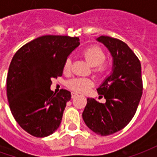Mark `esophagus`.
<instances>
[{
    "label": "esophagus",
    "instance_id": "34e87169",
    "mask_svg": "<svg viewBox=\"0 0 157 157\" xmlns=\"http://www.w3.org/2000/svg\"><path fill=\"white\" fill-rule=\"evenodd\" d=\"M78 94L76 93V92H71V98H75V97H77Z\"/></svg>",
    "mask_w": 157,
    "mask_h": 157
}]
</instances>
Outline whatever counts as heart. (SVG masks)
Instances as JSON below:
<instances>
[{
    "instance_id": "obj_1",
    "label": "heart",
    "mask_w": 157,
    "mask_h": 157,
    "mask_svg": "<svg viewBox=\"0 0 157 157\" xmlns=\"http://www.w3.org/2000/svg\"><path fill=\"white\" fill-rule=\"evenodd\" d=\"M82 55L85 57L86 60L88 62L92 67H94L93 71L99 75H104L108 71V65L103 62L106 59L105 52L98 46H91L85 48ZM71 67V59L68 57L65 59L63 66L64 72L68 73ZM67 86L70 89L77 92H85L93 86L92 80L83 77H75L71 79L67 82Z\"/></svg>"
}]
</instances>
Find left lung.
Returning <instances> with one entry per match:
<instances>
[{
  "mask_svg": "<svg viewBox=\"0 0 157 157\" xmlns=\"http://www.w3.org/2000/svg\"><path fill=\"white\" fill-rule=\"evenodd\" d=\"M97 40L111 53L112 73L97 89L106 102L87 98L82 118L91 130L106 136L124 128L135 114L143 91L141 65L124 42L109 36Z\"/></svg>",
  "mask_w": 157,
  "mask_h": 157,
  "instance_id": "8db88e82",
  "label": "left lung"
}]
</instances>
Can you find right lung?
Masks as SVG:
<instances>
[{"label": "right lung", "mask_w": 157, "mask_h": 157, "mask_svg": "<svg viewBox=\"0 0 157 157\" xmlns=\"http://www.w3.org/2000/svg\"><path fill=\"white\" fill-rule=\"evenodd\" d=\"M77 37L45 35L17 51L9 66L6 95L12 115L33 136L46 137L59 128L71 92L50 90L51 79L63 74L69 55L80 44Z\"/></svg>", "instance_id": "add662e5"}]
</instances>
